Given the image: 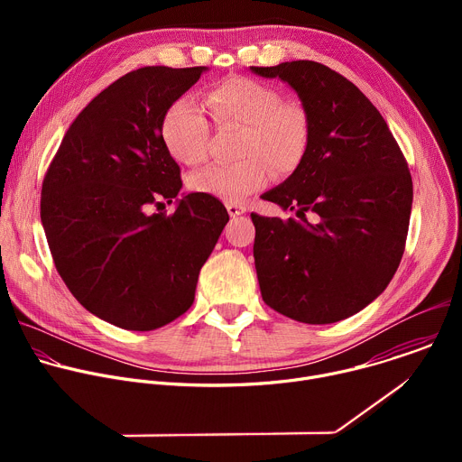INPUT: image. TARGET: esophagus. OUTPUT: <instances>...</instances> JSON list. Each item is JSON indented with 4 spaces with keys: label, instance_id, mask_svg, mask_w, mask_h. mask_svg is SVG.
<instances>
[{
    "label": "esophagus",
    "instance_id": "34e87169",
    "mask_svg": "<svg viewBox=\"0 0 462 462\" xmlns=\"http://www.w3.org/2000/svg\"><path fill=\"white\" fill-rule=\"evenodd\" d=\"M226 210H228L230 217H237V216H241V214L246 212V207L237 205V203H228V205H226Z\"/></svg>",
    "mask_w": 462,
    "mask_h": 462
}]
</instances>
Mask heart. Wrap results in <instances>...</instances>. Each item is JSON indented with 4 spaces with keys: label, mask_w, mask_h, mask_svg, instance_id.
<instances>
[{
    "label": "heart",
    "mask_w": 462,
    "mask_h": 462,
    "mask_svg": "<svg viewBox=\"0 0 462 462\" xmlns=\"http://www.w3.org/2000/svg\"><path fill=\"white\" fill-rule=\"evenodd\" d=\"M205 104L219 129L241 127L234 164H216L195 171L188 184L193 191L241 203L265 188L271 166L292 173L303 161L309 144V115L296 98L282 97L276 86L245 77H230L214 84ZM162 141L170 155L188 166L208 157L210 122L191 98L175 100L162 118Z\"/></svg>",
    "instance_id": "obj_1"
}]
</instances>
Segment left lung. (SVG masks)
I'll return each instance as SVG.
<instances>
[{"instance_id": "8db88e82", "label": "left lung", "mask_w": 462, "mask_h": 462, "mask_svg": "<svg viewBox=\"0 0 462 462\" xmlns=\"http://www.w3.org/2000/svg\"><path fill=\"white\" fill-rule=\"evenodd\" d=\"M252 71L289 82L309 115L301 164L263 193L300 219L250 214L263 301L301 323L346 319L401 265L413 203L408 161L371 100L327 65L296 60Z\"/></svg>"}]
</instances>
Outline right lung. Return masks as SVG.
<instances>
[{"label": "right lung", "instance_id": "obj_1", "mask_svg": "<svg viewBox=\"0 0 462 462\" xmlns=\"http://www.w3.org/2000/svg\"><path fill=\"white\" fill-rule=\"evenodd\" d=\"M205 69L124 75L80 111L43 177L40 216L58 274L82 307L127 331H153L191 307L230 219L205 193L171 216L150 212L182 186L162 118Z\"/></svg>", "mask_w": 462, "mask_h": 462}]
</instances>
